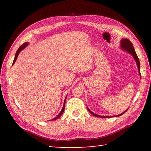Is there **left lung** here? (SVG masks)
<instances>
[{
    "instance_id": "left-lung-1",
    "label": "left lung",
    "mask_w": 151,
    "mask_h": 151,
    "mask_svg": "<svg viewBox=\"0 0 151 151\" xmlns=\"http://www.w3.org/2000/svg\"><path fill=\"white\" fill-rule=\"evenodd\" d=\"M121 47L122 48V49H123L124 50L127 51V52H129L130 54H132V55L133 56L134 60H135L136 62V64L137 65V68H138V70H139V75L141 76V73H140V63H139V58L138 57H137V54L135 52V50H134V48L133 47V45L132 43H131V41L128 40V39H123L121 41ZM88 111L90 112V114H91L93 115H94V116L97 117H103V118H106V117H119L120 116V115H123V114H124L125 112H126L127 111V110L126 111H124L123 113H122L119 115H114V116H102V115H97L94 114L93 112H92L88 108Z\"/></svg>"
}]
</instances>
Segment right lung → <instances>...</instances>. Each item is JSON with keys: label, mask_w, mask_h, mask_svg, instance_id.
<instances>
[{"label": "right lung", "mask_w": 151, "mask_h": 151, "mask_svg": "<svg viewBox=\"0 0 151 151\" xmlns=\"http://www.w3.org/2000/svg\"><path fill=\"white\" fill-rule=\"evenodd\" d=\"M28 45V43H24L23 45H22L18 49V50H17V52H16V54H15V58H14V62H13V64H14V63H15V62L16 61V60H17V57H18V55H19V54L20 53V52L22 50V49H24V48H25L26 47L27 45ZM66 97H65V101H64V103H63V108H62V110H61V111H60V113L57 115V116L55 117V118H54L53 119H52V121L53 120H56V119H58L61 115H62V114H63V111H64V109H65V101H66Z\"/></svg>", "instance_id": "right-lung-1"}]
</instances>
